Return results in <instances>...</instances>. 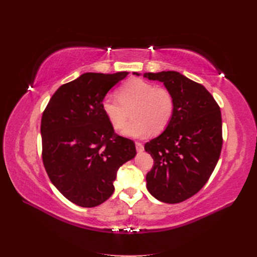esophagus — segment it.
I'll use <instances>...</instances> for the list:
<instances>
[{"mask_svg":"<svg viewBox=\"0 0 257 257\" xmlns=\"http://www.w3.org/2000/svg\"><path fill=\"white\" fill-rule=\"evenodd\" d=\"M135 146H136V150H137L138 152H143V151H144V146H143V144L136 143Z\"/></svg>","mask_w":257,"mask_h":257,"instance_id":"34e87169","label":"esophagus"}]
</instances>
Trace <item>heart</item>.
Here are the masks:
<instances>
[{"mask_svg": "<svg viewBox=\"0 0 257 257\" xmlns=\"http://www.w3.org/2000/svg\"><path fill=\"white\" fill-rule=\"evenodd\" d=\"M118 98L107 96L102 102V109L111 125L120 130L128 118L132 109L135 120L124 128L121 134L131 138H145L153 131L165 130L173 118L175 102L173 94L165 88H157L151 82L132 79L118 91Z\"/></svg>", "mask_w": 257, "mask_h": 257, "instance_id": "heart-1", "label": "heart"}]
</instances>
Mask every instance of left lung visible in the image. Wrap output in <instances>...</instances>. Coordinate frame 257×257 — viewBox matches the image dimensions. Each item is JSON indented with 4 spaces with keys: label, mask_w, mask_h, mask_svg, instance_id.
<instances>
[{
    "label": "left lung",
    "mask_w": 257,
    "mask_h": 257,
    "mask_svg": "<svg viewBox=\"0 0 257 257\" xmlns=\"http://www.w3.org/2000/svg\"><path fill=\"white\" fill-rule=\"evenodd\" d=\"M143 76L163 82L175 102L164 132L145 145L154 161L146 177L147 189L163 203H181L203 188L219 161L223 143L220 107L204 85L180 73Z\"/></svg>",
    "instance_id": "1"
}]
</instances>
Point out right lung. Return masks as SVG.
Instances as JSON below:
<instances>
[{
	"label": "right lung",
	"mask_w": 257,
	"mask_h": 257,
	"mask_svg": "<svg viewBox=\"0 0 257 257\" xmlns=\"http://www.w3.org/2000/svg\"><path fill=\"white\" fill-rule=\"evenodd\" d=\"M128 74L84 73L61 85L43 113L46 172L77 206L96 207L109 198L118 169L136 155L135 144L113 133L102 109L108 91Z\"/></svg>",
	"instance_id": "add662e5"
}]
</instances>
